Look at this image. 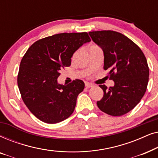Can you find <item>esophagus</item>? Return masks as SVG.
Here are the masks:
<instances>
[{"label": "esophagus", "mask_w": 158, "mask_h": 158, "mask_svg": "<svg viewBox=\"0 0 158 158\" xmlns=\"http://www.w3.org/2000/svg\"><path fill=\"white\" fill-rule=\"evenodd\" d=\"M85 87L86 88H92V87H94V85H93L92 83H88V82H86V83H85Z\"/></svg>", "instance_id": "1"}]
</instances>
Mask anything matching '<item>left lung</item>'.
<instances>
[{"label":"left lung","mask_w":158,"mask_h":158,"mask_svg":"<svg viewBox=\"0 0 158 158\" xmlns=\"http://www.w3.org/2000/svg\"><path fill=\"white\" fill-rule=\"evenodd\" d=\"M92 40L103 50V69L109 70L114 85L99 87L103 96L97 102L109 115L122 116L133 109L145 94L149 68L145 56L132 41L114 31H90Z\"/></svg>","instance_id":"8db88e82"}]
</instances>
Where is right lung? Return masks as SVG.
Instances as JSON below:
<instances>
[{"mask_svg": "<svg viewBox=\"0 0 158 158\" xmlns=\"http://www.w3.org/2000/svg\"><path fill=\"white\" fill-rule=\"evenodd\" d=\"M86 32L62 33L42 39L28 49L21 61L18 86L23 102L39 119L56 124L74 111L85 87L81 80L68 85L58 83L60 70L82 45L90 42Z\"/></svg>", "mask_w": 158, "mask_h": 158, "instance_id": "right-lung-1", "label": "right lung"}]
</instances>
